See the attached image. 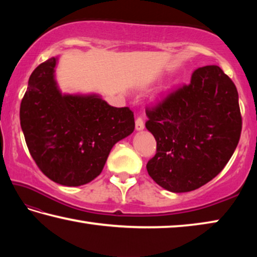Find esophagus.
<instances>
[{"label":"esophagus","instance_id":"1","mask_svg":"<svg viewBox=\"0 0 257 257\" xmlns=\"http://www.w3.org/2000/svg\"><path fill=\"white\" fill-rule=\"evenodd\" d=\"M135 127H136V130H138V132H141V130H143L145 127L144 121H143L142 118H139V116L136 119V121H135Z\"/></svg>","mask_w":257,"mask_h":257}]
</instances>
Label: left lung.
Returning <instances> with one entry per match:
<instances>
[{
	"label": "left lung",
	"instance_id": "left-lung-1",
	"mask_svg": "<svg viewBox=\"0 0 257 257\" xmlns=\"http://www.w3.org/2000/svg\"><path fill=\"white\" fill-rule=\"evenodd\" d=\"M156 154L146 169L156 184L186 193L223 170L238 145L241 115L232 80L217 66L196 69L190 84L147 107Z\"/></svg>",
	"mask_w": 257,
	"mask_h": 257
}]
</instances>
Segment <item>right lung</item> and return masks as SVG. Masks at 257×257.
I'll list each match as a JSON object with an SVG mask.
<instances>
[{
	"instance_id": "1",
	"label": "right lung",
	"mask_w": 257,
	"mask_h": 257,
	"mask_svg": "<svg viewBox=\"0 0 257 257\" xmlns=\"http://www.w3.org/2000/svg\"><path fill=\"white\" fill-rule=\"evenodd\" d=\"M56 63L51 58L30 75L20 124L40 170L56 184L77 187L94 180L112 147L134 132V112L108 105L96 94H62Z\"/></svg>"
}]
</instances>
